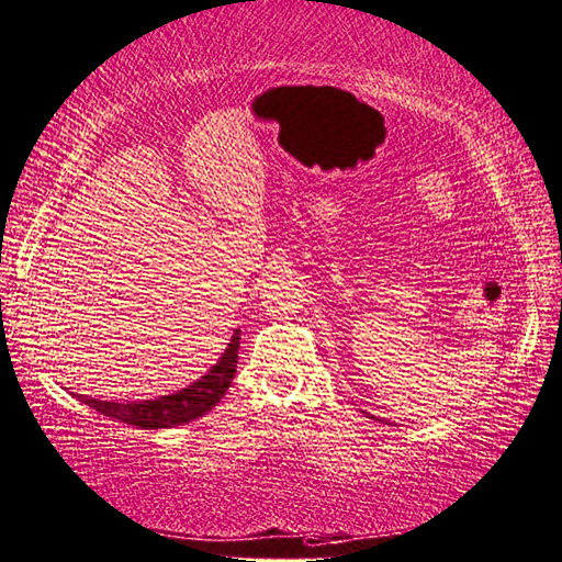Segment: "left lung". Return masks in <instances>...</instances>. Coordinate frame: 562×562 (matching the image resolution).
<instances>
[{
	"label": "left lung",
	"instance_id": "8db88e82",
	"mask_svg": "<svg viewBox=\"0 0 562 562\" xmlns=\"http://www.w3.org/2000/svg\"><path fill=\"white\" fill-rule=\"evenodd\" d=\"M372 419H375V416H372Z\"/></svg>",
	"mask_w": 562,
	"mask_h": 562
}]
</instances>
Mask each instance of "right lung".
Returning a JSON list of instances; mask_svg holds the SVG:
<instances>
[{
  "mask_svg": "<svg viewBox=\"0 0 562 562\" xmlns=\"http://www.w3.org/2000/svg\"><path fill=\"white\" fill-rule=\"evenodd\" d=\"M238 346H240V331L234 334L226 353L218 358L216 366L206 372L202 380H196L187 390H180L168 397L160 400H146V402H102L80 397L87 406H92L99 414L112 416L116 422H124L138 428H170L180 424H190L196 416L214 409L218 400L224 397L226 390L231 387L236 375V362H238Z\"/></svg>",
  "mask_w": 562,
  "mask_h": 562,
  "instance_id": "right-lung-1",
  "label": "right lung"
}]
</instances>
